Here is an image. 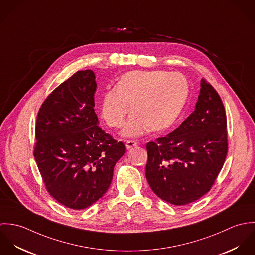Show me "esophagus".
<instances>
[{
    "label": "esophagus",
    "instance_id": "1",
    "mask_svg": "<svg viewBox=\"0 0 255 255\" xmlns=\"http://www.w3.org/2000/svg\"><path fill=\"white\" fill-rule=\"evenodd\" d=\"M136 145H137V142L134 141V140H127V141H126V147H127V149H130V148H132V147H134V146Z\"/></svg>",
    "mask_w": 255,
    "mask_h": 255
}]
</instances>
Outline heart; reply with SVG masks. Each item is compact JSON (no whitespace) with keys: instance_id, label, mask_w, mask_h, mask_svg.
<instances>
[{"instance_id":"1","label":"heart","mask_w":255,"mask_h":255,"mask_svg":"<svg viewBox=\"0 0 255 255\" xmlns=\"http://www.w3.org/2000/svg\"><path fill=\"white\" fill-rule=\"evenodd\" d=\"M189 91L188 81L180 73L166 71H133L123 74L116 88L105 90L100 103V115L113 128L124 125L123 134L135 137L147 128L162 131L178 120Z\"/></svg>"}]
</instances>
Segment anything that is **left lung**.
I'll return each mask as SVG.
<instances>
[{"instance_id": "1", "label": "left lung", "mask_w": 255, "mask_h": 255, "mask_svg": "<svg viewBox=\"0 0 255 255\" xmlns=\"http://www.w3.org/2000/svg\"><path fill=\"white\" fill-rule=\"evenodd\" d=\"M200 85L195 109L181 126L146 144L147 182L157 196L178 206L199 199L211 189L228 152L222 99L205 78Z\"/></svg>"}]
</instances>
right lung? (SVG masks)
I'll return each instance as SVG.
<instances>
[{
	"label": "right lung",
	"instance_id": "1",
	"mask_svg": "<svg viewBox=\"0 0 255 255\" xmlns=\"http://www.w3.org/2000/svg\"><path fill=\"white\" fill-rule=\"evenodd\" d=\"M95 73L78 71L53 90L37 115L33 155L47 191L73 210L108 190L126 147L99 127Z\"/></svg>",
	"mask_w": 255,
	"mask_h": 255
}]
</instances>
